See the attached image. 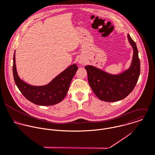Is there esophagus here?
<instances>
[{
	"label": "esophagus",
	"mask_w": 155,
	"mask_h": 155,
	"mask_svg": "<svg viewBox=\"0 0 155 155\" xmlns=\"http://www.w3.org/2000/svg\"><path fill=\"white\" fill-rule=\"evenodd\" d=\"M86 58H83V57H81L79 58V60H78V63L81 65H84L86 63Z\"/></svg>",
	"instance_id": "esophagus-1"
}]
</instances>
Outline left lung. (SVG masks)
Listing matches in <instances>:
<instances>
[{
	"label": "left lung",
	"instance_id": "1",
	"mask_svg": "<svg viewBox=\"0 0 155 155\" xmlns=\"http://www.w3.org/2000/svg\"><path fill=\"white\" fill-rule=\"evenodd\" d=\"M127 39L133 49V57L128 69L120 74H112L92 65L84 67L89 85L100 100L107 102L121 100L131 93L137 83L140 75L138 51L129 34Z\"/></svg>",
	"mask_w": 155,
	"mask_h": 155
}]
</instances>
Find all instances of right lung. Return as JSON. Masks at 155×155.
Returning a JSON list of instances; mask_svg holds the SVG:
<instances>
[{
    "mask_svg": "<svg viewBox=\"0 0 155 155\" xmlns=\"http://www.w3.org/2000/svg\"><path fill=\"white\" fill-rule=\"evenodd\" d=\"M15 52L13 57L12 72L16 86L29 101L39 106H52L61 102L66 97L71 81L78 67L74 63L59 74L48 84L32 86L25 83L18 76L15 65Z\"/></svg>",
    "mask_w": 155,
    "mask_h": 155,
    "instance_id": "right-lung-1",
    "label": "right lung"
}]
</instances>
